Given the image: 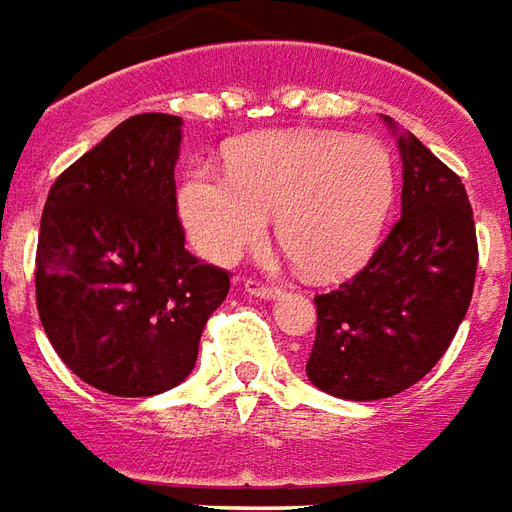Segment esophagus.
Here are the masks:
<instances>
[{
  "instance_id": "obj_1",
  "label": "esophagus",
  "mask_w": 512,
  "mask_h": 512,
  "mask_svg": "<svg viewBox=\"0 0 512 512\" xmlns=\"http://www.w3.org/2000/svg\"><path fill=\"white\" fill-rule=\"evenodd\" d=\"M245 292L253 297H262V300H273L278 289H275L273 284H264V281H256V278H248V281H245Z\"/></svg>"
}]
</instances>
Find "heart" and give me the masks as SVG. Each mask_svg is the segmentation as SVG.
I'll list each match as a JSON object with an SVG mask.
<instances>
[{
	"label": "heart",
	"instance_id": "obj_1",
	"mask_svg": "<svg viewBox=\"0 0 512 512\" xmlns=\"http://www.w3.org/2000/svg\"><path fill=\"white\" fill-rule=\"evenodd\" d=\"M226 170L192 168L181 181L179 212L192 245L212 262H237L278 217L284 253L320 281L369 262L397 198L391 151L364 134H253L228 148Z\"/></svg>",
	"mask_w": 512,
	"mask_h": 512
}]
</instances>
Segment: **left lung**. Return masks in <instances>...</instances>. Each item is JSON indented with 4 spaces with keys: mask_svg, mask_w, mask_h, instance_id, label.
Instances as JSON below:
<instances>
[{
    "mask_svg": "<svg viewBox=\"0 0 512 512\" xmlns=\"http://www.w3.org/2000/svg\"><path fill=\"white\" fill-rule=\"evenodd\" d=\"M397 134L402 215L361 273L317 295L308 380L325 394L369 402L411 389L438 364L466 317L477 234L466 187L411 132Z\"/></svg>",
    "mask_w": 512,
    "mask_h": 512,
    "instance_id": "8db88e82",
    "label": "left lung"
}]
</instances>
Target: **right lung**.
I'll list each match as a JSON object with an SVG mask.
<instances>
[{
	"label": "right lung",
	"instance_id": "obj_1",
	"mask_svg": "<svg viewBox=\"0 0 512 512\" xmlns=\"http://www.w3.org/2000/svg\"><path fill=\"white\" fill-rule=\"evenodd\" d=\"M181 118L118 123L54 181L35 256L38 314L76 378L115 397L179 386L228 273L184 248L173 168Z\"/></svg>",
	"mask_w": 512,
	"mask_h": 512
}]
</instances>
